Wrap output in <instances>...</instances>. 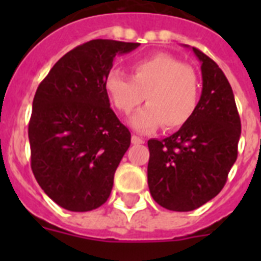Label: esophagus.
Listing matches in <instances>:
<instances>
[{
	"label": "esophagus",
	"instance_id": "1",
	"mask_svg": "<svg viewBox=\"0 0 261 261\" xmlns=\"http://www.w3.org/2000/svg\"><path fill=\"white\" fill-rule=\"evenodd\" d=\"M131 142L134 143V145H141V143H143L145 141H143L142 138L137 137V135H133V137H131Z\"/></svg>",
	"mask_w": 261,
	"mask_h": 261
}]
</instances>
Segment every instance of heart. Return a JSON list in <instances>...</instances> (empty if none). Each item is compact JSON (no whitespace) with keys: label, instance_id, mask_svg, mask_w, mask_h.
Listing matches in <instances>:
<instances>
[{"label":"heart","instance_id":"obj_1","mask_svg":"<svg viewBox=\"0 0 261 261\" xmlns=\"http://www.w3.org/2000/svg\"><path fill=\"white\" fill-rule=\"evenodd\" d=\"M106 90L116 110L131 114L146 100L147 106L134 115L131 124L139 133L180 128L194 116L199 104L200 81L196 71L167 54L135 62L131 79L119 70L107 75Z\"/></svg>","mask_w":261,"mask_h":261}]
</instances>
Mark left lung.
Wrapping results in <instances>:
<instances>
[{"label": "left lung", "instance_id": "obj_1", "mask_svg": "<svg viewBox=\"0 0 261 261\" xmlns=\"http://www.w3.org/2000/svg\"><path fill=\"white\" fill-rule=\"evenodd\" d=\"M202 62V96L194 116L165 139H149L147 184L155 202L192 211L217 196L237 160L241 120L230 84L218 65L192 47Z\"/></svg>", "mask_w": 261, "mask_h": 261}]
</instances>
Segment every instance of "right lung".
Masks as SVG:
<instances>
[{"instance_id": "obj_1", "label": "right lung", "mask_w": 261, "mask_h": 261, "mask_svg": "<svg viewBox=\"0 0 261 261\" xmlns=\"http://www.w3.org/2000/svg\"><path fill=\"white\" fill-rule=\"evenodd\" d=\"M139 43L94 39L55 63L35 93L28 124L31 168L42 190L69 211H90L110 198L131 134L110 107L114 58Z\"/></svg>"}]
</instances>
